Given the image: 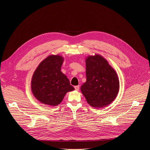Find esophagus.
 <instances>
[{
    "label": "esophagus",
    "instance_id": "34e87169",
    "mask_svg": "<svg viewBox=\"0 0 150 150\" xmlns=\"http://www.w3.org/2000/svg\"><path fill=\"white\" fill-rule=\"evenodd\" d=\"M74 88H75V89L76 91H78L79 89V85H76V86H75V87H74Z\"/></svg>",
    "mask_w": 150,
    "mask_h": 150
}]
</instances>
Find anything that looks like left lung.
<instances>
[{
    "mask_svg": "<svg viewBox=\"0 0 150 150\" xmlns=\"http://www.w3.org/2000/svg\"><path fill=\"white\" fill-rule=\"evenodd\" d=\"M85 65L87 80L81 85V93L93 108H105L118 94V75L108 61L98 54L88 56L85 59Z\"/></svg>",
    "mask_w": 150,
    "mask_h": 150,
    "instance_id": "obj_1",
    "label": "left lung"
}]
</instances>
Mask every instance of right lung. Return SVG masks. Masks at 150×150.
Masks as SVG:
<instances>
[{
	"label": "right lung",
	"instance_id": "add662e5",
	"mask_svg": "<svg viewBox=\"0 0 150 150\" xmlns=\"http://www.w3.org/2000/svg\"><path fill=\"white\" fill-rule=\"evenodd\" d=\"M63 61L62 56L51 54L42 60L35 70L31 89L34 97L41 103L56 106L68 92L75 90L61 71Z\"/></svg>",
	"mask_w": 150,
	"mask_h": 150
}]
</instances>
